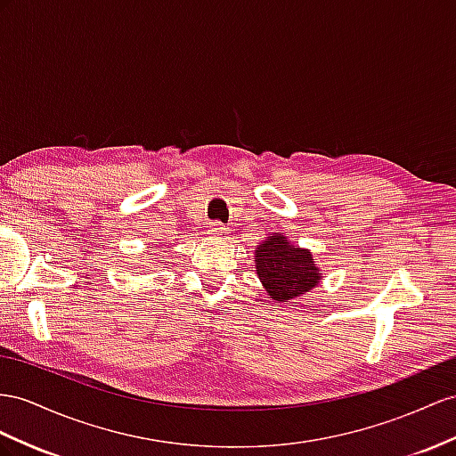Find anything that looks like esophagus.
<instances>
[{"label":"esophagus","mask_w":456,"mask_h":456,"mask_svg":"<svg viewBox=\"0 0 456 456\" xmlns=\"http://www.w3.org/2000/svg\"><path fill=\"white\" fill-rule=\"evenodd\" d=\"M209 235H214L216 239H229V229L216 221V224L209 225Z\"/></svg>","instance_id":"obj_1"}]
</instances>
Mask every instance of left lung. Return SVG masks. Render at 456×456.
<instances>
[{
	"label": "left lung",
	"mask_w": 456,
	"mask_h": 456,
	"mask_svg": "<svg viewBox=\"0 0 456 456\" xmlns=\"http://www.w3.org/2000/svg\"><path fill=\"white\" fill-rule=\"evenodd\" d=\"M254 265L267 297L279 305L310 293L322 281V270L308 248L295 247L283 232H272L254 250Z\"/></svg>",
	"instance_id": "left-lung-1"
}]
</instances>
